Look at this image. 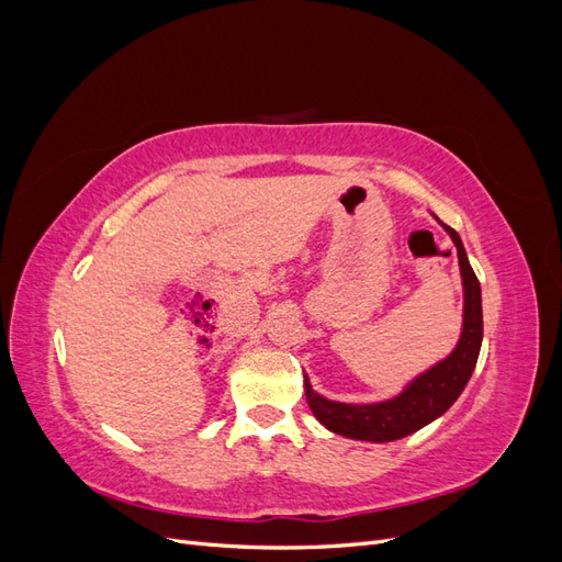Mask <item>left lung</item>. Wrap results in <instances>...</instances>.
I'll list each match as a JSON object with an SVG mask.
<instances>
[{
    "mask_svg": "<svg viewBox=\"0 0 562 562\" xmlns=\"http://www.w3.org/2000/svg\"><path fill=\"white\" fill-rule=\"evenodd\" d=\"M440 227L448 232L457 248L464 291L462 333H459L454 349L446 359L419 372L396 396L375 403H345L326 398L312 386L307 372H304V396H307L314 417L328 431L353 440H370V443H389V440L405 438L448 413V407L459 398L471 380L483 345L481 283L473 274L459 234L443 223H440Z\"/></svg>",
    "mask_w": 562,
    "mask_h": 562,
    "instance_id": "obj_1",
    "label": "left lung"
}]
</instances>
